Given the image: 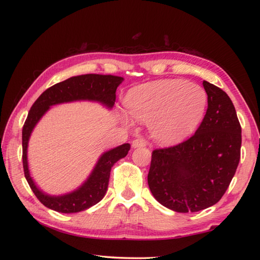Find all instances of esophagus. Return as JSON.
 I'll return each instance as SVG.
<instances>
[{
  "instance_id": "34e87169",
  "label": "esophagus",
  "mask_w": 260,
  "mask_h": 260,
  "mask_svg": "<svg viewBox=\"0 0 260 260\" xmlns=\"http://www.w3.org/2000/svg\"><path fill=\"white\" fill-rule=\"evenodd\" d=\"M145 145H146V141L144 139H142V137L141 139H136L132 142V146L133 147H143Z\"/></svg>"
}]
</instances>
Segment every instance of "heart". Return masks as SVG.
I'll return each instance as SVG.
<instances>
[{
	"instance_id": "heart-1",
	"label": "heart",
	"mask_w": 260,
	"mask_h": 260,
	"mask_svg": "<svg viewBox=\"0 0 260 260\" xmlns=\"http://www.w3.org/2000/svg\"><path fill=\"white\" fill-rule=\"evenodd\" d=\"M207 101L200 86L183 80H161L132 88L124 98V106L132 118L150 123L154 140L173 145L196 129Z\"/></svg>"
}]
</instances>
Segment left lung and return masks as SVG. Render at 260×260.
<instances>
[{
	"label": "left lung",
	"instance_id": "8db88e82",
	"mask_svg": "<svg viewBox=\"0 0 260 260\" xmlns=\"http://www.w3.org/2000/svg\"><path fill=\"white\" fill-rule=\"evenodd\" d=\"M207 113L194 135L156 148L147 175L154 198L176 212H197L227 191L240 159L241 126L229 96L204 80Z\"/></svg>",
	"mask_w": 260,
	"mask_h": 260
}]
</instances>
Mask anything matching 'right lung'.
<instances>
[{
  "label": "right lung",
  "mask_w": 260,
  "mask_h": 260,
  "mask_svg": "<svg viewBox=\"0 0 260 260\" xmlns=\"http://www.w3.org/2000/svg\"><path fill=\"white\" fill-rule=\"evenodd\" d=\"M124 80L123 77L112 75H81L53 85L43 91L35 104L32 105L25 123L22 129V161H23L24 176L31 190L43 206L61 213H76L95 206L106 194L110 170L113 165L128 153L131 145L128 143L105 152L99 157L89 178L78 189L63 196L52 197L43 193L33 182L27 167V143L37 123L50 106L57 104L92 101L102 103L112 108L116 99V89Z\"/></svg>",
  "instance_id": "1"
}]
</instances>
